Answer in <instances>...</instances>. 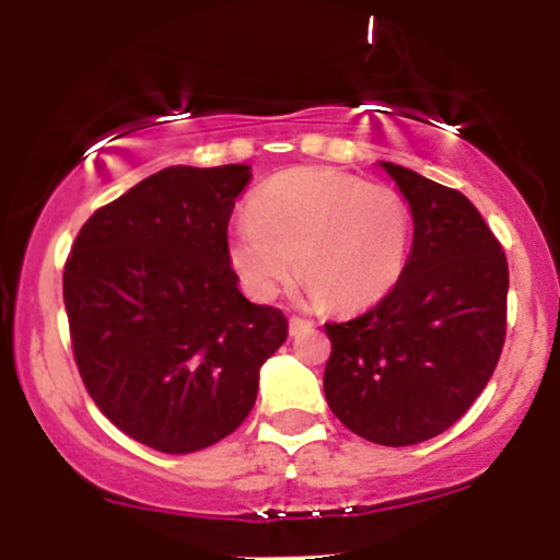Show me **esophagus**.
<instances>
[{"label":"esophagus","mask_w":560,"mask_h":560,"mask_svg":"<svg viewBox=\"0 0 560 560\" xmlns=\"http://www.w3.org/2000/svg\"><path fill=\"white\" fill-rule=\"evenodd\" d=\"M313 322H305V318H290V335H300V331L311 329Z\"/></svg>","instance_id":"34e87169"}]
</instances>
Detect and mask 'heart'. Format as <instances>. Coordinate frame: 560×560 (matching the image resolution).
Wrapping results in <instances>:
<instances>
[{
  "mask_svg": "<svg viewBox=\"0 0 560 560\" xmlns=\"http://www.w3.org/2000/svg\"><path fill=\"white\" fill-rule=\"evenodd\" d=\"M409 244L411 212L396 188L335 170H294L255 190L225 252L257 303L273 300L300 270L316 303L361 311L398 284Z\"/></svg>",
  "mask_w": 560,
  "mask_h": 560,
  "instance_id": "1",
  "label": "heart"
}]
</instances>
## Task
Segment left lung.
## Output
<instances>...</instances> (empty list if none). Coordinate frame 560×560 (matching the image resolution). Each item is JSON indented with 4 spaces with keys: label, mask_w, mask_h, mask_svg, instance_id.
Here are the masks:
<instances>
[{
    "label": "left lung",
    "mask_w": 560,
    "mask_h": 560,
    "mask_svg": "<svg viewBox=\"0 0 560 560\" xmlns=\"http://www.w3.org/2000/svg\"><path fill=\"white\" fill-rule=\"evenodd\" d=\"M380 167L411 210V255L372 311L327 324L324 393L355 435L411 446L452 428L487 388L505 342L508 260L468 196Z\"/></svg>",
    "instance_id": "8db88e82"
}]
</instances>
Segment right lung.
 Wrapping results in <instances>:
<instances>
[{"mask_svg":"<svg viewBox=\"0 0 560 560\" xmlns=\"http://www.w3.org/2000/svg\"><path fill=\"white\" fill-rule=\"evenodd\" d=\"M252 167H167L79 231L63 303L84 388L121 433L164 454L218 444L255 407L284 313L255 305L229 262Z\"/></svg>","mask_w":560,"mask_h":560,"instance_id":"1","label":"right lung"}]
</instances>
